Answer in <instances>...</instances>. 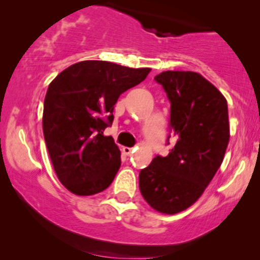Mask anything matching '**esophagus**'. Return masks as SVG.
Returning <instances> with one entry per match:
<instances>
[{
  "label": "esophagus",
  "instance_id": "obj_1",
  "mask_svg": "<svg viewBox=\"0 0 260 260\" xmlns=\"http://www.w3.org/2000/svg\"><path fill=\"white\" fill-rule=\"evenodd\" d=\"M122 151H123V153L124 154H126V155H129L131 153H132V151H133V148H128V147H123V148H122Z\"/></svg>",
  "mask_w": 260,
  "mask_h": 260
}]
</instances>
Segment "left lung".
<instances>
[{"label": "left lung", "mask_w": 260, "mask_h": 260, "mask_svg": "<svg viewBox=\"0 0 260 260\" xmlns=\"http://www.w3.org/2000/svg\"><path fill=\"white\" fill-rule=\"evenodd\" d=\"M154 79L171 104L176 143L168 156L156 155L140 170L139 189L155 210L176 214L197 202L221 165L230 139L228 101L199 73L166 71Z\"/></svg>", "instance_id": "obj_1"}]
</instances>
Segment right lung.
I'll return each instance as SVG.
<instances>
[{
    "label": "right lung",
    "mask_w": 260,
    "mask_h": 260,
    "mask_svg": "<svg viewBox=\"0 0 260 260\" xmlns=\"http://www.w3.org/2000/svg\"><path fill=\"white\" fill-rule=\"evenodd\" d=\"M149 72L150 68L82 61L49 85L43 113L45 143L58 180L74 194H96L112 183L121 153L104 131L112 124L120 95Z\"/></svg>",
    "instance_id": "obj_1"
}]
</instances>
